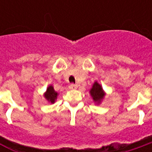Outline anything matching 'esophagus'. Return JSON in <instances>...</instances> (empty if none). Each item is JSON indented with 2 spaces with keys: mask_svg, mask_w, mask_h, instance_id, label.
<instances>
[{
  "mask_svg": "<svg viewBox=\"0 0 152 152\" xmlns=\"http://www.w3.org/2000/svg\"><path fill=\"white\" fill-rule=\"evenodd\" d=\"M76 88H78V85H75V84H71V85H69V89H71V90L76 89Z\"/></svg>",
  "mask_w": 152,
  "mask_h": 152,
  "instance_id": "34e87169",
  "label": "esophagus"
}]
</instances>
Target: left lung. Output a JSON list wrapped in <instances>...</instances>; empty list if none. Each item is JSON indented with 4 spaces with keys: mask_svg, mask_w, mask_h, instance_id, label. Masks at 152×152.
I'll use <instances>...</instances> for the list:
<instances>
[{
    "mask_svg": "<svg viewBox=\"0 0 152 152\" xmlns=\"http://www.w3.org/2000/svg\"><path fill=\"white\" fill-rule=\"evenodd\" d=\"M91 96L93 97V100L95 102H100L103 99V97L105 96V93L102 90V86L99 85L97 82H96L93 85L92 89L91 90Z\"/></svg>",
    "mask_w": 152,
    "mask_h": 152,
    "instance_id": "8db88e82",
    "label": "left lung"
}]
</instances>
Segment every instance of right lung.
Listing matches in <instances>:
<instances>
[{"label": "right lung", "mask_w": 152, "mask_h": 152, "mask_svg": "<svg viewBox=\"0 0 152 152\" xmlns=\"http://www.w3.org/2000/svg\"><path fill=\"white\" fill-rule=\"evenodd\" d=\"M56 96H57V93L54 91L53 87L52 86H49L47 91L45 92V97L48 100V102L54 103L55 100L56 99Z\"/></svg>", "instance_id": "1"}]
</instances>
